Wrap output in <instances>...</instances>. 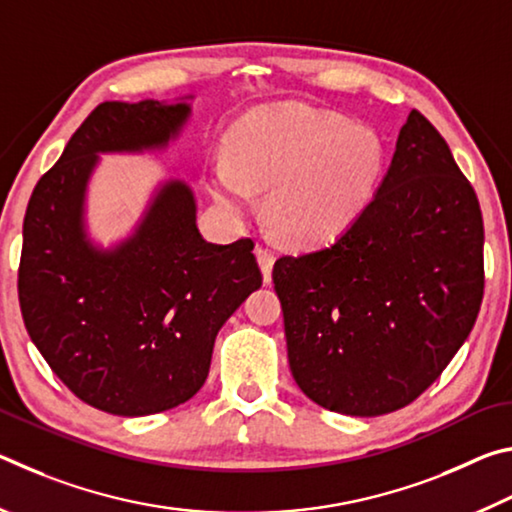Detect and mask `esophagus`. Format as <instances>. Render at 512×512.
<instances>
[{
	"mask_svg": "<svg viewBox=\"0 0 512 512\" xmlns=\"http://www.w3.org/2000/svg\"><path fill=\"white\" fill-rule=\"evenodd\" d=\"M255 255H257V262L259 268H262V275H264V282L271 284V273H273V262H275V255L271 250L264 248V246H257L255 248Z\"/></svg>",
	"mask_w": 512,
	"mask_h": 512,
	"instance_id": "1",
	"label": "esophagus"
}]
</instances>
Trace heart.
Returning <instances> with one entry per match:
<instances>
[{
	"instance_id": "b5f03b06",
	"label": "heart",
	"mask_w": 512,
	"mask_h": 512,
	"mask_svg": "<svg viewBox=\"0 0 512 512\" xmlns=\"http://www.w3.org/2000/svg\"><path fill=\"white\" fill-rule=\"evenodd\" d=\"M384 171L379 137L339 112L302 103L248 112L225 137V160L210 171V194L246 216L253 192H268L266 221L293 248L345 235L375 196Z\"/></svg>"
}]
</instances>
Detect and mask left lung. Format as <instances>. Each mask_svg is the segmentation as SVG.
Here are the masks:
<instances>
[{"mask_svg": "<svg viewBox=\"0 0 512 512\" xmlns=\"http://www.w3.org/2000/svg\"><path fill=\"white\" fill-rule=\"evenodd\" d=\"M291 375L357 418L393 413L440 377L483 300V219L447 142L411 110L384 180L334 244L273 266Z\"/></svg>", "mask_w": 512, "mask_h": 512, "instance_id": "left-lung-1", "label": "left lung"}]
</instances>
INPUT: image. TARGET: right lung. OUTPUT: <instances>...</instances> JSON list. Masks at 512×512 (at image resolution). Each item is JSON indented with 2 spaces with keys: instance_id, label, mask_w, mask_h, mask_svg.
Masks as SVG:
<instances>
[{
  "instance_id": "obj_1",
  "label": "right lung",
  "mask_w": 512,
  "mask_h": 512,
  "mask_svg": "<svg viewBox=\"0 0 512 512\" xmlns=\"http://www.w3.org/2000/svg\"><path fill=\"white\" fill-rule=\"evenodd\" d=\"M192 99L101 103L24 216L17 293L27 332L69 391L112 415L140 418L194 397L219 329L262 287L253 241H205L192 187L178 178L155 187L126 239L110 248L90 239L85 201L99 155L164 151Z\"/></svg>"
}]
</instances>
